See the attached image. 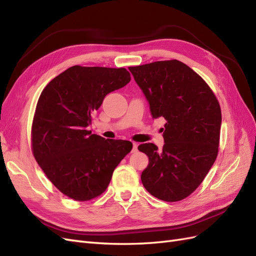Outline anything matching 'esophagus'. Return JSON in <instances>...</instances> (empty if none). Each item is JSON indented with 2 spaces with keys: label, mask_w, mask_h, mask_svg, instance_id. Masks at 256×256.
<instances>
[{
  "label": "esophagus",
  "mask_w": 256,
  "mask_h": 256,
  "mask_svg": "<svg viewBox=\"0 0 256 256\" xmlns=\"http://www.w3.org/2000/svg\"><path fill=\"white\" fill-rule=\"evenodd\" d=\"M138 152V144L132 143V150H131V152Z\"/></svg>",
  "instance_id": "esophagus-1"
}]
</instances>
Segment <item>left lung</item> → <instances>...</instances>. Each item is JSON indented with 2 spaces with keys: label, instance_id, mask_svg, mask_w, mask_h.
I'll return each mask as SVG.
<instances>
[{
  "label": "left lung",
  "instance_id": "8db88e82",
  "mask_svg": "<svg viewBox=\"0 0 256 256\" xmlns=\"http://www.w3.org/2000/svg\"><path fill=\"white\" fill-rule=\"evenodd\" d=\"M148 100L154 118L166 120L162 150L138 145L150 164L141 180L152 196L166 202L189 196L218 156L221 108L202 76L177 60L129 67Z\"/></svg>",
  "mask_w": 256,
  "mask_h": 256
}]
</instances>
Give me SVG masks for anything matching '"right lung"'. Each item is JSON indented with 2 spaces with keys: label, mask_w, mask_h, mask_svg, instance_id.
Returning a JSON list of instances; mask_svg holds the SVG:
<instances>
[{
  "label": "right lung",
  "mask_w": 256,
  "mask_h": 256,
  "mask_svg": "<svg viewBox=\"0 0 256 256\" xmlns=\"http://www.w3.org/2000/svg\"><path fill=\"white\" fill-rule=\"evenodd\" d=\"M131 80L126 68L66 69L46 86L30 130L34 158L63 194L79 202L102 196L132 143L92 134V115L109 92Z\"/></svg>",
  "instance_id": "obj_1"
}]
</instances>
